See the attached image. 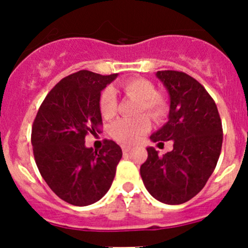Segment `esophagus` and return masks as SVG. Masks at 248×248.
<instances>
[{"label": "esophagus", "instance_id": "1", "mask_svg": "<svg viewBox=\"0 0 248 248\" xmlns=\"http://www.w3.org/2000/svg\"><path fill=\"white\" fill-rule=\"evenodd\" d=\"M131 146H122V152L124 153H127V152H129V151H131Z\"/></svg>", "mask_w": 248, "mask_h": 248}]
</instances>
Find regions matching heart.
Here are the masks:
<instances>
[{
	"instance_id": "heart-1",
	"label": "heart",
	"mask_w": 248,
	"mask_h": 248,
	"mask_svg": "<svg viewBox=\"0 0 248 248\" xmlns=\"http://www.w3.org/2000/svg\"><path fill=\"white\" fill-rule=\"evenodd\" d=\"M122 89L127 96L140 101L139 113L146 111L153 119L158 120L168 113L169 104L163 95L157 93L155 84L145 78H132L122 84ZM101 114L104 117H113L117 110L116 93L113 88H106L100 98ZM151 128L148 116L141 115L134 119H119L109 126V135L124 145H132L139 140Z\"/></svg>"
}]
</instances>
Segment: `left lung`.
<instances>
[{
    "label": "left lung",
    "mask_w": 248,
    "mask_h": 248,
    "mask_svg": "<svg viewBox=\"0 0 248 248\" xmlns=\"http://www.w3.org/2000/svg\"><path fill=\"white\" fill-rule=\"evenodd\" d=\"M155 76L170 96L169 121L153 133V142L173 141V150L158 155L147 147L140 168L147 191L165 204H182L203 189L215 170L222 147V124L217 107L195 78L179 71Z\"/></svg>",
    "instance_id": "obj_1"
}]
</instances>
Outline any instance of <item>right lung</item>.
Returning a JSON list of instances; mask_svg holds the SVG:
<instances>
[{
  "mask_svg": "<svg viewBox=\"0 0 248 248\" xmlns=\"http://www.w3.org/2000/svg\"><path fill=\"white\" fill-rule=\"evenodd\" d=\"M117 74L88 70L62 78L41 103L32 127L36 166L52 191L70 204L100 201L114 181L121 147L104 140L100 151L85 147V135L102 124L101 91Z\"/></svg>",
  "mask_w": 248,
  "mask_h": 248,
  "instance_id": "add662e5",
  "label": "right lung"
}]
</instances>
